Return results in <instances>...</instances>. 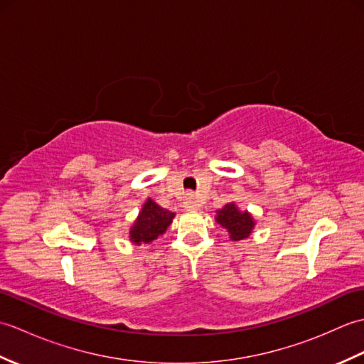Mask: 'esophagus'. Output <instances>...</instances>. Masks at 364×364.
<instances>
[{
	"label": "esophagus",
	"mask_w": 364,
	"mask_h": 364,
	"mask_svg": "<svg viewBox=\"0 0 364 364\" xmlns=\"http://www.w3.org/2000/svg\"><path fill=\"white\" fill-rule=\"evenodd\" d=\"M184 208H186V210H198L200 208L198 200L196 198L194 194H192V192H188L186 194V198H184Z\"/></svg>",
	"instance_id": "obj_1"
}]
</instances>
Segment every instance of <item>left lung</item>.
<instances>
[{
	"mask_svg": "<svg viewBox=\"0 0 364 364\" xmlns=\"http://www.w3.org/2000/svg\"><path fill=\"white\" fill-rule=\"evenodd\" d=\"M215 220L228 231L230 239H233V241H241V239L249 237L255 227L252 214L241 211L235 203H227L222 210H219Z\"/></svg>",
	"mask_w": 364,
	"mask_h": 364,
	"instance_id": "8db88e82",
	"label": "left lung"
}]
</instances>
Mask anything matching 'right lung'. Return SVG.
Segmentation results:
<instances>
[{
    "instance_id": "right-lung-1",
    "label": "right lung",
    "mask_w": 364,
    "mask_h": 364,
    "mask_svg": "<svg viewBox=\"0 0 364 364\" xmlns=\"http://www.w3.org/2000/svg\"><path fill=\"white\" fill-rule=\"evenodd\" d=\"M173 218L175 213L166 210V208H161L151 198H146L134 225L129 230L131 242L136 245L153 242L154 239H158V236L166 233Z\"/></svg>"
}]
</instances>
